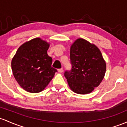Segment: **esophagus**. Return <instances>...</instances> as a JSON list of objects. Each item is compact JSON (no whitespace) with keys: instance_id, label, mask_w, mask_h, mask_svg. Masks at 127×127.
I'll list each match as a JSON object with an SVG mask.
<instances>
[{"instance_id":"obj_1","label":"esophagus","mask_w":127,"mask_h":127,"mask_svg":"<svg viewBox=\"0 0 127 127\" xmlns=\"http://www.w3.org/2000/svg\"><path fill=\"white\" fill-rule=\"evenodd\" d=\"M58 72H59V73H63V68H61V69H58Z\"/></svg>"}]
</instances>
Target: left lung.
<instances>
[{
    "instance_id": "8db88e82",
    "label": "left lung",
    "mask_w": 127,
    "mask_h": 127,
    "mask_svg": "<svg viewBox=\"0 0 127 127\" xmlns=\"http://www.w3.org/2000/svg\"><path fill=\"white\" fill-rule=\"evenodd\" d=\"M70 58L72 69L64 73L70 89L78 94L91 93L102 82L106 71V63L99 49L79 38L71 44Z\"/></svg>"
}]
</instances>
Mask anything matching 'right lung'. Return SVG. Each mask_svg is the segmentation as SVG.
<instances>
[{
	"mask_svg": "<svg viewBox=\"0 0 127 127\" xmlns=\"http://www.w3.org/2000/svg\"><path fill=\"white\" fill-rule=\"evenodd\" d=\"M50 43L41 38L26 41L17 49L11 60L15 79L26 92L43 91L57 70L52 67V59L47 54Z\"/></svg>",
	"mask_w": 127,
	"mask_h": 127,
	"instance_id": "right-lung-1",
	"label": "right lung"
}]
</instances>
